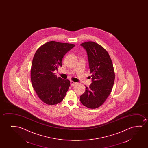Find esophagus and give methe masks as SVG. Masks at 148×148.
Wrapping results in <instances>:
<instances>
[{"label": "esophagus", "mask_w": 148, "mask_h": 148, "mask_svg": "<svg viewBox=\"0 0 148 148\" xmlns=\"http://www.w3.org/2000/svg\"><path fill=\"white\" fill-rule=\"evenodd\" d=\"M70 84H71V86H74V85H75L76 84V83L75 82H74V81H71Z\"/></svg>", "instance_id": "1"}]
</instances>
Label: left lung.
<instances>
[{
    "label": "left lung",
    "mask_w": 148,
    "mask_h": 148,
    "mask_svg": "<svg viewBox=\"0 0 148 148\" xmlns=\"http://www.w3.org/2000/svg\"><path fill=\"white\" fill-rule=\"evenodd\" d=\"M87 53L92 83L80 96L82 105L90 109L102 105L111 93L115 80V73L111 58L105 49L92 41L81 45Z\"/></svg>",
    "instance_id": "8db88e82"
}]
</instances>
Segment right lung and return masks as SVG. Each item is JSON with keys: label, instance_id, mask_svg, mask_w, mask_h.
I'll use <instances>...</instances> for the list:
<instances>
[{"label": "right lung", "instance_id": "1", "mask_svg": "<svg viewBox=\"0 0 148 148\" xmlns=\"http://www.w3.org/2000/svg\"><path fill=\"white\" fill-rule=\"evenodd\" d=\"M75 45L51 41L41 46L35 53L31 69V82L39 99L47 105L61 103L69 89L70 81L58 78L53 72L62 67L63 57Z\"/></svg>", "mask_w": 148, "mask_h": 148}]
</instances>
